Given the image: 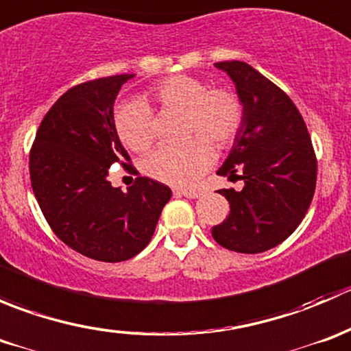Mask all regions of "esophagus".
Masks as SVG:
<instances>
[{
	"label": "esophagus",
	"mask_w": 351,
	"mask_h": 351,
	"mask_svg": "<svg viewBox=\"0 0 351 351\" xmlns=\"http://www.w3.org/2000/svg\"><path fill=\"white\" fill-rule=\"evenodd\" d=\"M176 195L180 197H186V198H198L204 195V192L202 190H175Z\"/></svg>",
	"instance_id": "34e87169"
}]
</instances>
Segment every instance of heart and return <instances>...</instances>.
<instances>
[{
    "label": "heart",
    "instance_id": "b5f03b06",
    "mask_svg": "<svg viewBox=\"0 0 351 351\" xmlns=\"http://www.w3.org/2000/svg\"><path fill=\"white\" fill-rule=\"evenodd\" d=\"M146 101L185 115V137L176 147H159L144 161V173L173 186H190L210 168L215 149H226L243 125V104L228 88H208L198 77L169 76L158 81ZM115 130L120 143L134 153H144L153 144L149 108L141 101H125L115 112ZM197 137L195 138V136Z\"/></svg>",
    "mask_w": 351,
    "mask_h": 351
}]
</instances>
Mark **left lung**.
<instances>
[{"label":"left lung","mask_w":351,"mask_h":351,"mask_svg":"<svg viewBox=\"0 0 351 351\" xmlns=\"http://www.w3.org/2000/svg\"><path fill=\"white\" fill-rule=\"evenodd\" d=\"M215 67L231 77L244 110L241 129L217 175L239 176L244 186L239 192L219 190L231 212L212 228V238L238 253H263L302 222L316 190V156L302 115L280 88L246 62H215Z\"/></svg>","instance_id":"obj_1"}]
</instances>
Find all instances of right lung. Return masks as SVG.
Here are the masks:
<instances>
[{
  "mask_svg": "<svg viewBox=\"0 0 351 351\" xmlns=\"http://www.w3.org/2000/svg\"><path fill=\"white\" fill-rule=\"evenodd\" d=\"M136 74L100 77L67 90L42 120L30 151V180L44 217L62 243L98 261L129 260L147 246L169 186L136 178L122 192L108 182L130 161L113 120L120 86Z\"/></svg>",
  "mask_w": 351,
  "mask_h": 351,
  "instance_id": "add662e5",
  "label": "right lung"
}]
</instances>
